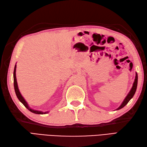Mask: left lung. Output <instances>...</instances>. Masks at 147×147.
I'll return each instance as SVG.
<instances>
[{
  "label": "left lung",
  "instance_id": "8db88e82",
  "mask_svg": "<svg viewBox=\"0 0 147 147\" xmlns=\"http://www.w3.org/2000/svg\"><path fill=\"white\" fill-rule=\"evenodd\" d=\"M137 84H138V75L137 73H136V76H135V81L134 82L133 86H132V88H131V90L130 91V92L128 93V94L127 95V96L125 97V98L124 99L123 102L121 103V105L118 108L117 110H120L121 109H122L123 107H124L125 105H126L127 103H128L131 98L133 97L134 94H135L136 90H137Z\"/></svg>",
  "mask_w": 147,
  "mask_h": 147
}]
</instances>
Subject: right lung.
<instances>
[{"mask_svg": "<svg viewBox=\"0 0 147 147\" xmlns=\"http://www.w3.org/2000/svg\"><path fill=\"white\" fill-rule=\"evenodd\" d=\"M16 65H15V67H14V70H13V85H14V89H15V92H16V94L17 96L18 99L19 100L20 102L22 103V104L26 107V108L30 110L31 112L36 113V114H45L49 112H41V111H38V110H35L34 109H32L30 108V107L28 106V103L25 100V99L24 98L23 96L21 95L20 92L19 90V88H18V85H17V79H16Z\"/></svg>", "mask_w": 147, "mask_h": 147, "instance_id": "1", "label": "right lung"}]
</instances>
